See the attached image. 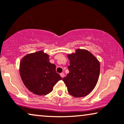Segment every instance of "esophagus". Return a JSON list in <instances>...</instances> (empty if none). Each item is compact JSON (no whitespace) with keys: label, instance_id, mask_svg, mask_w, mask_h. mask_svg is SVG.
Listing matches in <instances>:
<instances>
[{"label":"esophagus","instance_id":"esophagus-1","mask_svg":"<svg viewBox=\"0 0 124 124\" xmlns=\"http://www.w3.org/2000/svg\"><path fill=\"white\" fill-rule=\"evenodd\" d=\"M60 76H61V77L62 78H63L64 77H65V74H64L63 73H61L60 74Z\"/></svg>","mask_w":124,"mask_h":124}]
</instances>
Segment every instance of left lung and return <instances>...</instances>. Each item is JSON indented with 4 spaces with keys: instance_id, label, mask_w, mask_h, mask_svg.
<instances>
[{
    "instance_id": "obj_1",
    "label": "left lung",
    "mask_w": 124,
    "mask_h": 124,
    "mask_svg": "<svg viewBox=\"0 0 124 124\" xmlns=\"http://www.w3.org/2000/svg\"><path fill=\"white\" fill-rule=\"evenodd\" d=\"M67 58L70 60L69 73L62 80L69 93L76 98L88 95L94 89L99 78V61L90 51L79 48L67 54Z\"/></svg>"
}]
</instances>
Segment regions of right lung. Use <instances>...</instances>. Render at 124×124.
I'll list each match as a JSON object with an SVG mask.
<instances>
[{"instance_id": "1", "label": "right lung", "mask_w": 124, "mask_h": 124, "mask_svg": "<svg viewBox=\"0 0 124 124\" xmlns=\"http://www.w3.org/2000/svg\"><path fill=\"white\" fill-rule=\"evenodd\" d=\"M56 66L49 62V55L43 50L28 54L20 62L19 72L23 84L29 91L38 95L51 93L62 79Z\"/></svg>"}]
</instances>
